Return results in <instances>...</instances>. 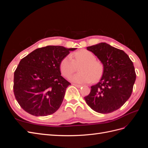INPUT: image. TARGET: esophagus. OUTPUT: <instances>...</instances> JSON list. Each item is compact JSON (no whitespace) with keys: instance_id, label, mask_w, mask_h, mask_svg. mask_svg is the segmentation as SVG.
I'll list each match as a JSON object with an SVG mask.
<instances>
[{"instance_id":"esophagus-1","label":"esophagus","mask_w":148,"mask_h":148,"mask_svg":"<svg viewBox=\"0 0 148 148\" xmlns=\"http://www.w3.org/2000/svg\"><path fill=\"white\" fill-rule=\"evenodd\" d=\"M73 86H76V87H77V88H81L82 86V85H81V84H73Z\"/></svg>"}]
</instances>
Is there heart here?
Returning <instances> with one entry per match:
<instances>
[{
  "instance_id": "obj_1",
  "label": "heart",
  "mask_w": 148,
  "mask_h": 148,
  "mask_svg": "<svg viewBox=\"0 0 148 148\" xmlns=\"http://www.w3.org/2000/svg\"><path fill=\"white\" fill-rule=\"evenodd\" d=\"M71 57L65 56L60 62V69L65 77H69L79 66V72L70 77L71 81L77 83H88L96 82L104 73V65L96 60L93 53L85 49L74 52Z\"/></svg>"
}]
</instances>
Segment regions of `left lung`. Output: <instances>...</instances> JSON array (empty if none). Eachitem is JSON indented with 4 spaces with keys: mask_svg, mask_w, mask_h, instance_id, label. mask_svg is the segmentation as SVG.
Instances as JSON below:
<instances>
[{
    "mask_svg": "<svg viewBox=\"0 0 148 148\" xmlns=\"http://www.w3.org/2000/svg\"><path fill=\"white\" fill-rule=\"evenodd\" d=\"M104 65L99 82L91 87L84 97L86 104L97 112L109 114L122 107L130 97L136 75L135 67L123 51L105 42L87 47Z\"/></svg>",
    "mask_w": 148,
    "mask_h": 148,
    "instance_id": "8db88e82",
    "label": "left lung"
}]
</instances>
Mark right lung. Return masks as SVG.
<instances>
[{
    "instance_id": "obj_1",
    "label": "right lung",
    "mask_w": 148,
    "mask_h": 148,
    "mask_svg": "<svg viewBox=\"0 0 148 148\" xmlns=\"http://www.w3.org/2000/svg\"><path fill=\"white\" fill-rule=\"evenodd\" d=\"M76 48L47 46L22 59L14 72L13 93L20 107L34 116H47L59 109L71 84L61 76V60Z\"/></svg>"
}]
</instances>
